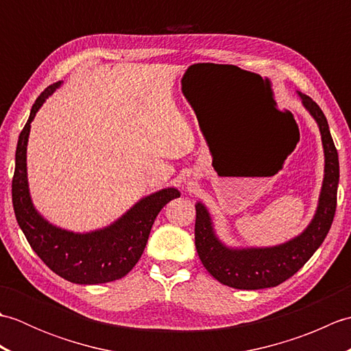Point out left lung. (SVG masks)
Returning a JSON list of instances; mask_svg holds the SVG:
<instances>
[{"mask_svg":"<svg viewBox=\"0 0 351 351\" xmlns=\"http://www.w3.org/2000/svg\"><path fill=\"white\" fill-rule=\"evenodd\" d=\"M300 95L303 106L314 116L322 131L324 146V181L314 220L302 235L285 244L267 249L234 250L223 245L214 235L210 214L202 204L196 205L195 243L197 255L214 279L237 289L278 287L308 263L329 234L337 211L339 182L338 151L330 136L329 123L322 108L309 96Z\"/></svg>","mask_w":351,"mask_h":351,"instance_id":"obj_1","label":"left lung"}]
</instances>
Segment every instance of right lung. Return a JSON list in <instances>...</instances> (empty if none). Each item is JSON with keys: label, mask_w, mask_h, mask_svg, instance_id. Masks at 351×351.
I'll return each mask as SVG.
<instances>
[{"label": "right lung", "mask_w": 351, "mask_h": 351, "mask_svg": "<svg viewBox=\"0 0 351 351\" xmlns=\"http://www.w3.org/2000/svg\"><path fill=\"white\" fill-rule=\"evenodd\" d=\"M60 86L51 84L33 104L29 117L19 134L12 180V202L18 225L45 264L60 278L95 285L117 280L128 274L143 253L151 228L162 206L180 197L176 189H166L141 199L113 225L90 234H73L43 220L32 204L27 182V141L29 123L45 99Z\"/></svg>", "instance_id": "right-lung-1"}]
</instances>
